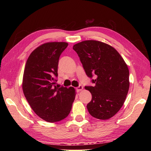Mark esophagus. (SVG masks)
<instances>
[{
	"label": "esophagus",
	"instance_id": "esophagus-1",
	"mask_svg": "<svg viewBox=\"0 0 151 151\" xmlns=\"http://www.w3.org/2000/svg\"><path fill=\"white\" fill-rule=\"evenodd\" d=\"M76 89H77V91L79 92V91H82V89H83V87H82V86H81V85H80L78 88H76Z\"/></svg>",
	"mask_w": 151,
	"mask_h": 151
}]
</instances>
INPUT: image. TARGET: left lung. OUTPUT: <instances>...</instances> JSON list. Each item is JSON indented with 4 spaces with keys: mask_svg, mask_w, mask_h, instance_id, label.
<instances>
[{
    "mask_svg": "<svg viewBox=\"0 0 151 151\" xmlns=\"http://www.w3.org/2000/svg\"><path fill=\"white\" fill-rule=\"evenodd\" d=\"M75 50L86 75L94 86H86L92 99L87 105L91 116L99 119H110L119 111L129 92V70L117 50L105 43L86 40L75 44Z\"/></svg>",
    "mask_w": 151,
    "mask_h": 151,
    "instance_id": "left-lung-1",
    "label": "left lung"
}]
</instances>
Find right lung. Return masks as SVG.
<instances>
[{
  "label": "right lung",
  "instance_id": "obj_1",
  "mask_svg": "<svg viewBox=\"0 0 151 151\" xmlns=\"http://www.w3.org/2000/svg\"><path fill=\"white\" fill-rule=\"evenodd\" d=\"M66 42H48L34 49L25 65L22 88L33 111L50 123L63 120L71 110L75 99L74 88L55 86L60 54Z\"/></svg>",
  "mask_w": 151,
  "mask_h": 151
}]
</instances>
